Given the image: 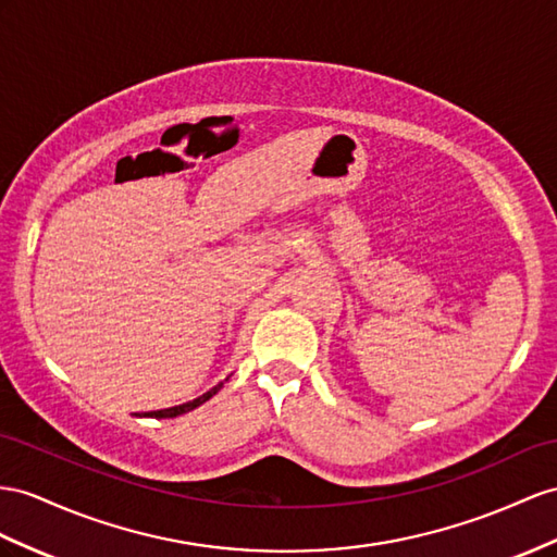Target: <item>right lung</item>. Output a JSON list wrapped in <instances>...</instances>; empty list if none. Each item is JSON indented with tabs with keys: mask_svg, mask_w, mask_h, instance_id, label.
Instances as JSON below:
<instances>
[{
	"mask_svg": "<svg viewBox=\"0 0 557 557\" xmlns=\"http://www.w3.org/2000/svg\"><path fill=\"white\" fill-rule=\"evenodd\" d=\"M221 388H223V383H219V386H213V388L207 391L205 395L195 397V400H190V403L178 405V407H169V409H160V411H148V414H143V417H152V419H174V417H178V414H185V411H190V409H195V407H199V405H205V403L209 400V397L216 395Z\"/></svg>",
	"mask_w": 557,
	"mask_h": 557,
	"instance_id": "right-lung-1",
	"label": "right lung"
}]
</instances>
